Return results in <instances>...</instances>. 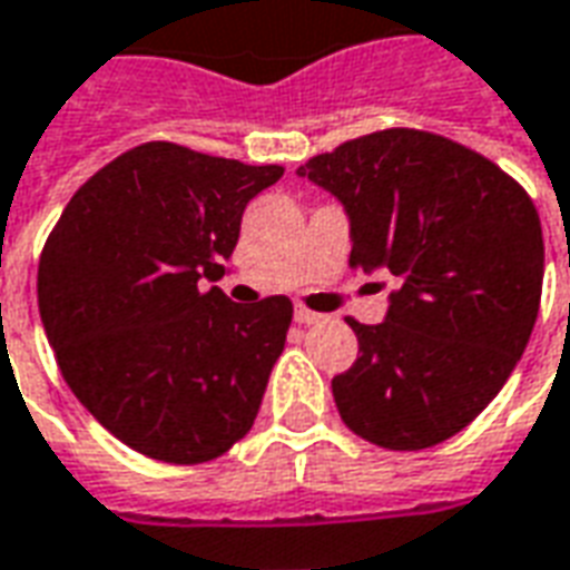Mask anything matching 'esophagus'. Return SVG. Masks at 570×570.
Returning a JSON list of instances; mask_svg holds the SVG:
<instances>
[{
    "label": "esophagus",
    "mask_w": 570,
    "mask_h": 570,
    "mask_svg": "<svg viewBox=\"0 0 570 570\" xmlns=\"http://www.w3.org/2000/svg\"><path fill=\"white\" fill-rule=\"evenodd\" d=\"M296 321L298 324H317V321H321V314L312 312V308H305V305H296Z\"/></svg>",
    "instance_id": "obj_1"
}]
</instances>
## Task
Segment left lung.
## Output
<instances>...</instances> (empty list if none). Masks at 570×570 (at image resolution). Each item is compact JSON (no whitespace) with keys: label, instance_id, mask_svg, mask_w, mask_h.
<instances>
[{"label":"left lung","instance_id":"1","mask_svg":"<svg viewBox=\"0 0 570 570\" xmlns=\"http://www.w3.org/2000/svg\"><path fill=\"white\" fill-rule=\"evenodd\" d=\"M298 175L345 206L354 268L397 281L382 324L348 317L357 361L333 380L342 423L385 451L463 432L515 370L540 312L531 197L488 157L420 129L361 135Z\"/></svg>","mask_w":570,"mask_h":570}]
</instances>
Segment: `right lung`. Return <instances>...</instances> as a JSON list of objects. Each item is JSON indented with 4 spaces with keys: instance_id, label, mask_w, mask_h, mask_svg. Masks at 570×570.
<instances>
[{
    "instance_id": "obj_1",
    "label": "right lung",
    "mask_w": 570,
    "mask_h": 570,
    "mask_svg": "<svg viewBox=\"0 0 570 570\" xmlns=\"http://www.w3.org/2000/svg\"><path fill=\"white\" fill-rule=\"evenodd\" d=\"M281 175L147 141L91 175L42 246L36 296L61 376L150 460L209 463L256 423L293 302L237 305L209 284Z\"/></svg>"
}]
</instances>
